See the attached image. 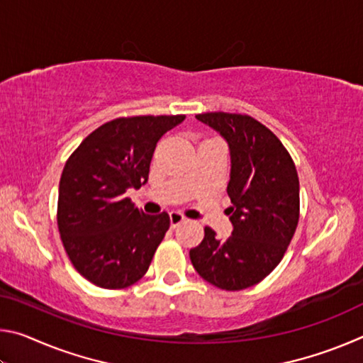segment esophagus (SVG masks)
Returning <instances> with one entry per match:
<instances>
[{"mask_svg":"<svg viewBox=\"0 0 363 363\" xmlns=\"http://www.w3.org/2000/svg\"><path fill=\"white\" fill-rule=\"evenodd\" d=\"M184 220H186V218H184V214L179 213V211H171L169 213V223H171V227H177L179 224H182Z\"/></svg>","mask_w":363,"mask_h":363,"instance_id":"1","label":"esophagus"}]
</instances>
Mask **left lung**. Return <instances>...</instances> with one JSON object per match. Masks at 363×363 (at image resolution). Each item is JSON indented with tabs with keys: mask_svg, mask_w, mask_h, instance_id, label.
<instances>
[{
	"mask_svg": "<svg viewBox=\"0 0 363 363\" xmlns=\"http://www.w3.org/2000/svg\"><path fill=\"white\" fill-rule=\"evenodd\" d=\"M196 118L220 133L230 149L227 186L233 224L225 240L205 227L190 261L208 284L240 291L279 266L299 220V179L290 153L275 134L250 115L208 112Z\"/></svg>",
	"mask_w": 363,
	"mask_h": 363,
	"instance_id": "left-lung-1",
	"label": "left lung"
}]
</instances>
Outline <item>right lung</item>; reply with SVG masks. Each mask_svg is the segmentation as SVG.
I'll return each mask as SVG.
<instances>
[{
  "label": "right lung",
  "instance_id": "add662e5",
  "mask_svg": "<svg viewBox=\"0 0 363 363\" xmlns=\"http://www.w3.org/2000/svg\"><path fill=\"white\" fill-rule=\"evenodd\" d=\"M186 115L120 116L83 139L59 182L60 240L79 274L121 290L145 275L169 229L168 213L144 214L126 196L149 179L153 150Z\"/></svg>",
  "mask_w": 363,
  "mask_h": 363
}]
</instances>
